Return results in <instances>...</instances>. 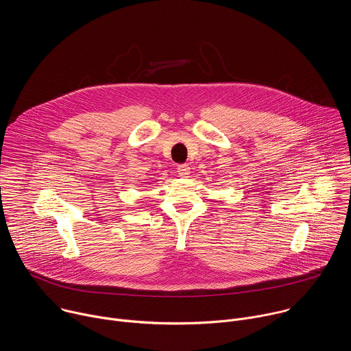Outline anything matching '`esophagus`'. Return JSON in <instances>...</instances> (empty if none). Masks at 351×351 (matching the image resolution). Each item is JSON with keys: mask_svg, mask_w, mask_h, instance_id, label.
<instances>
[{"mask_svg": "<svg viewBox=\"0 0 351 351\" xmlns=\"http://www.w3.org/2000/svg\"><path fill=\"white\" fill-rule=\"evenodd\" d=\"M178 175H179L180 178H187V176L190 175V167L186 165V164L179 165V167H178Z\"/></svg>", "mask_w": 351, "mask_h": 351, "instance_id": "obj_1", "label": "esophagus"}]
</instances>
